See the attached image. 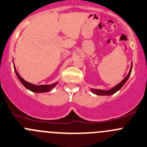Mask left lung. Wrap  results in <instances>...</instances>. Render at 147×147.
Listing matches in <instances>:
<instances>
[{
    "label": "left lung",
    "instance_id": "obj_1",
    "mask_svg": "<svg viewBox=\"0 0 147 147\" xmlns=\"http://www.w3.org/2000/svg\"><path fill=\"white\" fill-rule=\"evenodd\" d=\"M131 70H132V62H131V68H130V70H129V74L127 75V76L121 82H119L118 85H116V86H114L113 88H112L111 89L108 90H100V89H94V88H92L90 89L91 92L92 93L95 94V95H111L113 94L116 93L117 91H119L121 88L123 87V85L126 83V81L128 80V79L130 77L131 73Z\"/></svg>",
    "mask_w": 147,
    "mask_h": 147
}]
</instances>
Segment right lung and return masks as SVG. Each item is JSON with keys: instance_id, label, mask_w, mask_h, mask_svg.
Listing matches in <instances>:
<instances>
[{"instance_id": "obj_1", "label": "right lung", "mask_w": 147, "mask_h": 147, "mask_svg": "<svg viewBox=\"0 0 147 147\" xmlns=\"http://www.w3.org/2000/svg\"><path fill=\"white\" fill-rule=\"evenodd\" d=\"M14 67V70H15L16 74L17 77L19 79V80L21 81V83L23 84L24 87H25L26 89L29 90L30 91H32L34 92H38V93H40V92H49V91L52 90L58 83H59V81L55 82V83L50 84V85H34V84L30 83V82H27L25 80L23 79L21 76L19 75V74L18 73V72L16 71V69L15 66Z\"/></svg>"}]
</instances>
